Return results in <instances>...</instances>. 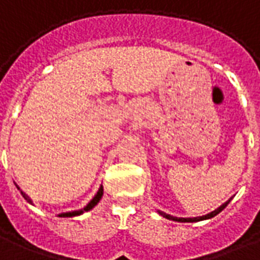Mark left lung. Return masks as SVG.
I'll return each mask as SVG.
<instances>
[{"label": "left lung", "instance_id": "left-lung-1", "mask_svg": "<svg viewBox=\"0 0 260 260\" xmlns=\"http://www.w3.org/2000/svg\"><path fill=\"white\" fill-rule=\"evenodd\" d=\"M230 201H231V199H229V201L225 202V203H223L221 206L217 207L216 210H213L212 213H207V214H205V216H199V217H174V216H170V214H166V213L160 212V210H158V213H160V214H161L163 217L169 218V220H174V221H181V223H195V221H201V220H207V218L214 217L216 214H218V213L223 210L224 207L229 205Z\"/></svg>", "mask_w": 260, "mask_h": 260}]
</instances>
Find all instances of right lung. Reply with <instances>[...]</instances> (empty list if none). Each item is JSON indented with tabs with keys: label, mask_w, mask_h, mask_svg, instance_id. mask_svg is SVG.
<instances>
[{
	"label": "right lung",
	"mask_w": 260,
	"mask_h": 260,
	"mask_svg": "<svg viewBox=\"0 0 260 260\" xmlns=\"http://www.w3.org/2000/svg\"><path fill=\"white\" fill-rule=\"evenodd\" d=\"M20 193L23 195V198H25L26 201L29 202V203H33V202H31L30 198H29V196L26 195L25 192L20 191ZM102 196H103V186H100V189L97 191V193H96V195H94V198H93V199H91V201L89 202V203H87V205H86L85 207H83V209H80V210H75V212L61 213V214H58V216H59V217H74V216H79V214H82V213H83V212H87V210H91V209H93V207L96 206L97 203L100 202V199H102Z\"/></svg>",
	"instance_id": "add662e5"
}]
</instances>
